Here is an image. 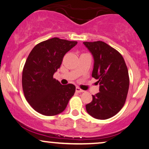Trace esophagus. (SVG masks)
<instances>
[{"instance_id":"esophagus-1","label":"esophagus","mask_w":149,"mask_h":149,"mask_svg":"<svg viewBox=\"0 0 149 149\" xmlns=\"http://www.w3.org/2000/svg\"><path fill=\"white\" fill-rule=\"evenodd\" d=\"M75 91H76V93H84V91H83V90H81V88H79V87H76V88H75Z\"/></svg>"}]
</instances>
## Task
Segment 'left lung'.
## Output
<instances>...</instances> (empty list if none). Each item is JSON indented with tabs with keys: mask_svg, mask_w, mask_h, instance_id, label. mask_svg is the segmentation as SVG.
Masks as SVG:
<instances>
[{
	"mask_svg": "<svg viewBox=\"0 0 149 149\" xmlns=\"http://www.w3.org/2000/svg\"><path fill=\"white\" fill-rule=\"evenodd\" d=\"M83 43L94 56L92 76L100 84V92L93 96L86 109L96 119H109L122 109L126 100L130 84L126 64L122 55L104 42Z\"/></svg>",
	"mask_w": 149,
	"mask_h": 149,
	"instance_id": "obj_1",
	"label": "left lung"
}]
</instances>
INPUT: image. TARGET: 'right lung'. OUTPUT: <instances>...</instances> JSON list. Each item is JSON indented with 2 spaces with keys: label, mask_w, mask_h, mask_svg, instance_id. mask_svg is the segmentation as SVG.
Returning a JSON list of instances; mask_svg holds the SVG:
<instances>
[{
  "label": "right lung",
  "mask_w": 149,
  "mask_h": 149,
  "mask_svg": "<svg viewBox=\"0 0 149 149\" xmlns=\"http://www.w3.org/2000/svg\"><path fill=\"white\" fill-rule=\"evenodd\" d=\"M53 38L35 46L29 54L22 72V88L25 98L39 113L53 116L63 111L74 96L72 84H61L53 77L66 53L77 45Z\"/></svg>",
  "instance_id": "right-lung-1"
}]
</instances>
